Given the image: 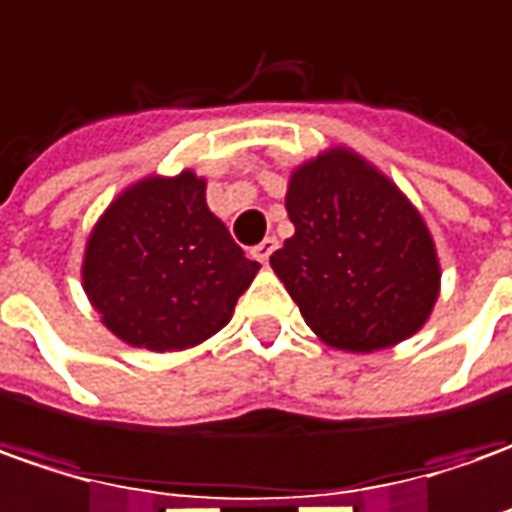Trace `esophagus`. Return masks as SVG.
I'll list each match as a JSON object with an SVG mask.
<instances>
[{
  "mask_svg": "<svg viewBox=\"0 0 512 512\" xmlns=\"http://www.w3.org/2000/svg\"><path fill=\"white\" fill-rule=\"evenodd\" d=\"M274 249H277V240L266 238V240H260L255 249H252V255H255L260 263H269V257H272Z\"/></svg>",
  "mask_w": 512,
  "mask_h": 512,
  "instance_id": "34e87169",
  "label": "esophagus"
}]
</instances>
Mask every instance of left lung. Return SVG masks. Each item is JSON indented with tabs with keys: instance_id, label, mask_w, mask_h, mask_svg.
Masks as SVG:
<instances>
[{
	"instance_id": "1",
	"label": "left lung",
	"mask_w": 512,
	"mask_h": 512,
	"mask_svg": "<svg viewBox=\"0 0 512 512\" xmlns=\"http://www.w3.org/2000/svg\"><path fill=\"white\" fill-rule=\"evenodd\" d=\"M294 223L269 263L309 328L343 351L408 340L439 294L431 232L382 172L348 150L317 155L291 175Z\"/></svg>"
}]
</instances>
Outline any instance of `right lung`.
<instances>
[{"instance_id":"add662e5","label":"right lung","mask_w":512,"mask_h":512,"mask_svg":"<svg viewBox=\"0 0 512 512\" xmlns=\"http://www.w3.org/2000/svg\"><path fill=\"white\" fill-rule=\"evenodd\" d=\"M257 269L209 212L203 178L181 172L118 195L87 240L81 277L115 337L181 351L229 323Z\"/></svg>"}]
</instances>
